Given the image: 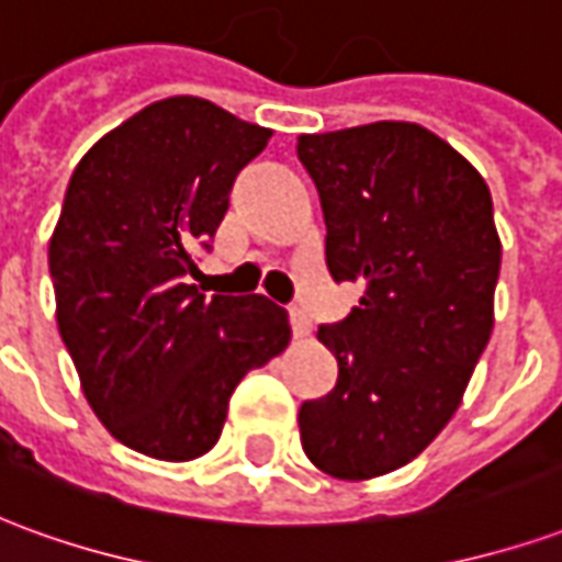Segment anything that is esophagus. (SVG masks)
Returning <instances> with one entry per match:
<instances>
[{"mask_svg":"<svg viewBox=\"0 0 562 562\" xmlns=\"http://www.w3.org/2000/svg\"><path fill=\"white\" fill-rule=\"evenodd\" d=\"M289 322H292V334L294 337H310V318H306V313L301 310V306H292L289 310Z\"/></svg>","mask_w":562,"mask_h":562,"instance_id":"1","label":"esophagus"}]
</instances>
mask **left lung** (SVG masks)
Segmentation results:
<instances>
[{"mask_svg":"<svg viewBox=\"0 0 562 562\" xmlns=\"http://www.w3.org/2000/svg\"><path fill=\"white\" fill-rule=\"evenodd\" d=\"M334 282H361L349 316L318 328L337 385L304 401L301 446L361 482L401 470L460 406L494 328L499 237L482 173L415 123L301 135Z\"/></svg>","mask_w":562,"mask_h":562,"instance_id":"8db88e82","label":"left lung"}]
</instances>
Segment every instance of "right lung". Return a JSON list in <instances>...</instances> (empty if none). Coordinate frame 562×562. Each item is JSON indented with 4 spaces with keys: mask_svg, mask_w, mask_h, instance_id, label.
I'll return each instance as SVG.
<instances>
[{
    "mask_svg": "<svg viewBox=\"0 0 562 562\" xmlns=\"http://www.w3.org/2000/svg\"><path fill=\"white\" fill-rule=\"evenodd\" d=\"M270 128L195 95L156 102L78 161L50 237L56 322L99 422L140 454L216 446L237 382L289 346L261 294L189 285Z\"/></svg>",
    "mask_w": 562,
    "mask_h": 562,
    "instance_id": "right-lung-1",
    "label": "right lung"
}]
</instances>
